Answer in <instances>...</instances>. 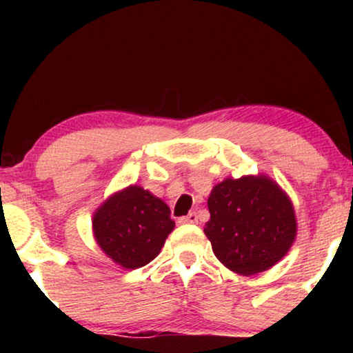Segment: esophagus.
<instances>
[{
	"label": "esophagus",
	"mask_w": 353,
	"mask_h": 353,
	"mask_svg": "<svg viewBox=\"0 0 353 353\" xmlns=\"http://www.w3.org/2000/svg\"><path fill=\"white\" fill-rule=\"evenodd\" d=\"M197 221H199V216H197V212H189L188 216L179 219L181 224H197Z\"/></svg>",
	"instance_id": "1"
}]
</instances>
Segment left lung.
<instances>
[{
    "label": "left lung",
    "mask_w": 353,
    "mask_h": 353,
    "mask_svg": "<svg viewBox=\"0 0 353 353\" xmlns=\"http://www.w3.org/2000/svg\"><path fill=\"white\" fill-rule=\"evenodd\" d=\"M204 232L216 257L242 275L264 272L292 245L297 222L292 202L274 181L245 176L225 179L208 199Z\"/></svg>",
    "instance_id": "1"
}]
</instances>
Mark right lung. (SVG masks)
<instances>
[{
    "mask_svg": "<svg viewBox=\"0 0 353 353\" xmlns=\"http://www.w3.org/2000/svg\"><path fill=\"white\" fill-rule=\"evenodd\" d=\"M92 229L108 257L124 269H139L161 252L174 221L164 201L139 185H129L101 205Z\"/></svg>",
    "mask_w": 353,
    "mask_h": 353,
    "instance_id": "1",
    "label": "right lung"
}]
</instances>
